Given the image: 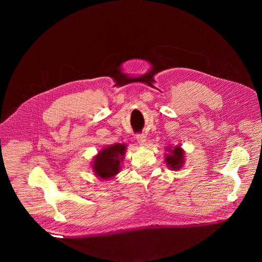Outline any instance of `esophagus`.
<instances>
[{"instance_id":"1","label":"esophagus","mask_w":262,"mask_h":262,"mask_svg":"<svg viewBox=\"0 0 262 262\" xmlns=\"http://www.w3.org/2000/svg\"><path fill=\"white\" fill-rule=\"evenodd\" d=\"M137 141L140 145H145L146 143V136L144 134H139L137 135Z\"/></svg>"}]
</instances>
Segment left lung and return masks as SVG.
Instances as JSON below:
<instances>
[{
  "mask_svg": "<svg viewBox=\"0 0 262 262\" xmlns=\"http://www.w3.org/2000/svg\"><path fill=\"white\" fill-rule=\"evenodd\" d=\"M166 148L169 150V154L166 155V159H164L167 162V166L173 171L180 170L185 162L184 149L181 146H177V145L175 147H166Z\"/></svg>",
  "mask_w": 262,
  "mask_h": 262,
  "instance_id": "obj_1",
  "label": "left lung"
}]
</instances>
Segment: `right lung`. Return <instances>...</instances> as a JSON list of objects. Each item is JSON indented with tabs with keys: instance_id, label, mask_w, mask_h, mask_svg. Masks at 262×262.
Wrapping results in <instances>:
<instances>
[{
	"instance_id": "right-lung-1",
	"label": "right lung",
	"mask_w": 262,
	"mask_h": 262,
	"mask_svg": "<svg viewBox=\"0 0 262 262\" xmlns=\"http://www.w3.org/2000/svg\"><path fill=\"white\" fill-rule=\"evenodd\" d=\"M125 150L126 145L121 143L109 145L101 149L92 161V170L95 175L102 180H110L115 177L120 171Z\"/></svg>"
}]
</instances>
